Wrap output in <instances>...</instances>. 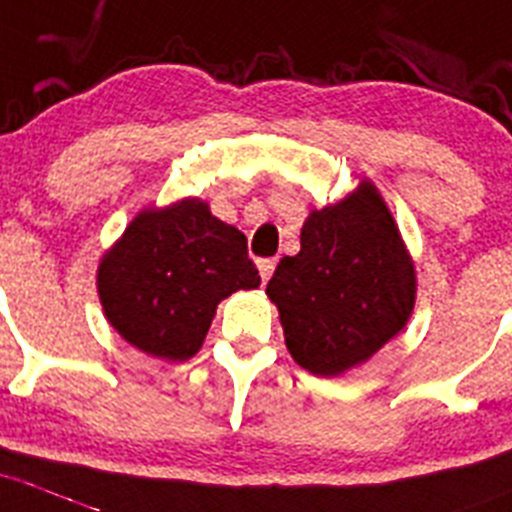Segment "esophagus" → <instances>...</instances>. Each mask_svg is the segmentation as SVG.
Returning a JSON list of instances; mask_svg holds the SVG:
<instances>
[{"mask_svg":"<svg viewBox=\"0 0 512 512\" xmlns=\"http://www.w3.org/2000/svg\"><path fill=\"white\" fill-rule=\"evenodd\" d=\"M257 270H260L262 283H267L272 275V270H275V257H262V260H257Z\"/></svg>","mask_w":512,"mask_h":512,"instance_id":"esophagus-1","label":"esophagus"}]
</instances>
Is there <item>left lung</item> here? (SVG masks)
Wrapping results in <instances>:
<instances>
[{
  "instance_id": "obj_1",
  "label": "left lung",
  "mask_w": 512,
  "mask_h": 512,
  "mask_svg": "<svg viewBox=\"0 0 512 512\" xmlns=\"http://www.w3.org/2000/svg\"><path fill=\"white\" fill-rule=\"evenodd\" d=\"M285 346L315 376H341L366 364L404 331L417 275L379 189L361 181L331 207L313 209L300 252L283 257L267 283Z\"/></svg>"
}]
</instances>
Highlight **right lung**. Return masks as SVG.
<instances>
[{
	"mask_svg": "<svg viewBox=\"0 0 512 512\" xmlns=\"http://www.w3.org/2000/svg\"><path fill=\"white\" fill-rule=\"evenodd\" d=\"M257 285L245 234L197 197L143 209L98 267L108 323L138 351L164 361L194 356L217 305Z\"/></svg>",
	"mask_w": 512,
	"mask_h": 512,
	"instance_id": "obj_1",
	"label": "right lung"
}]
</instances>
